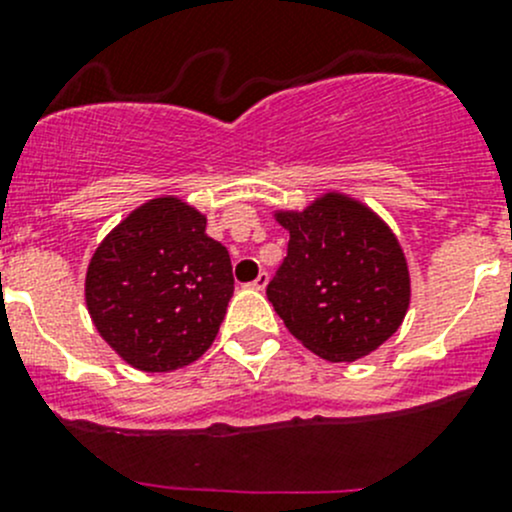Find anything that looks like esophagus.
<instances>
[{"instance_id": "obj_1", "label": "esophagus", "mask_w": 512, "mask_h": 512, "mask_svg": "<svg viewBox=\"0 0 512 512\" xmlns=\"http://www.w3.org/2000/svg\"><path fill=\"white\" fill-rule=\"evenodd\" d=\"M252 289H265L267 287V272H260V275L255 277V280L250 282Z\"/></svg>"}]
</instances>
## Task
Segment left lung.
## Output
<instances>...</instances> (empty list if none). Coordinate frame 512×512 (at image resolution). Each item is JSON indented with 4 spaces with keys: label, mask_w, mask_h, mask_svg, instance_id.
<instances>
[{
    "label": "left lung",
    "mask_w": 512,
    "mask_h": 512,
    "mask_svg": "<svg viewBox=\"0 0 512 512\" xmlns=\"http://www.w3.org/2000/svg\"><path fill=\"white\" fill-rule=\"evenodd\" d=\"M275 220L289 245L267 297L292 337L327 361L379 349L411 302L409 265L391 227L334 190L304 210H277Z\"/></svg>",
    "instance_id": "1"
}]
</instances>
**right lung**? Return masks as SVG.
<instances>
[{"label": "right lung", "mask_w": 512, "mask_h": 512, "mask_svg": "<svg viewBox=\"0 0 512 512\" xmlns=\"http://www.w3.org/2000/svg\"><path fill=\"white\" fill-rule=\"evenodd\" d=\"M208 218L175 195L113 227L86 270V307L103 342L133 369L173 371L210 349L232 297L230 255Z\"/></svg>", "instance_id": "1"}]
</instances>
